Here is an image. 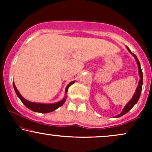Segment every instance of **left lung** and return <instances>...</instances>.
Returning <instances> with one entry per match:
<instances>
[{
    "label": "left lung",
    "instance_id": "left-lung-1",
    "mask_svg": "<svg viewBox=\"0 0 152 152\" xmlns=\"http://www.w3.org/2000/svg\"><path fill=\"white\" fill-rule=\"evenodd\" d=\"M127 48H128V50H129L130 53L134 56V58H135V59H136V61H137L138 66H139V76H140V80H139V84H138L137 90H136V92H135V94H134V96L132 97V99L129 101V102L126 104V106H125L124 109L123 111H122V112L121 113V114L117 115V116H116V117H120V116L126 114V113L128 112L129 111H130V110L132 109V107H133V106L135 105L136 104H137V103L138 102V101H139V97H140L141 91H142V84H143V73H142V69H141V66H140V63H139V61L138 60L137 56L132 53L128 47H127Z\"/></svg>",
    "mask_w": 152,
    "mask_h": 152
}]
</instances>
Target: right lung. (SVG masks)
I'll return each instance as SVG.
<instances>
[{
    "label": "right lung",
    "mask_w": 152,
    "mask_h": 152,
    "mask_svg": "<svg viewBox=\"0 0 152 152\" xmlns=\"http://www.w3.org/2000/svg\"><path fill=\"white\" fill-rule=\"evenodd\" d=\"M75 81H71V83H69L67 87L66 88V93H67L68 89H69V87L72 85ZM13 88H14L15 93H16L17 96L19 97V99H20L23 104L25 105L26 107L28 108L29 109L32 110V111H36V112H40V113H49L51 111H55L56 109H57L58 108L61 106L63 104H64L66 102V98H64L62 101L61 102L56 103V104H38V103H34L31 102L29 101L26 100L24 98H23L22 96L20 95V93L18 92V91L17 90L16 87H15L14 83H13Z\"/></svg>",
    "instance_id": "1"
}]
</instances>
